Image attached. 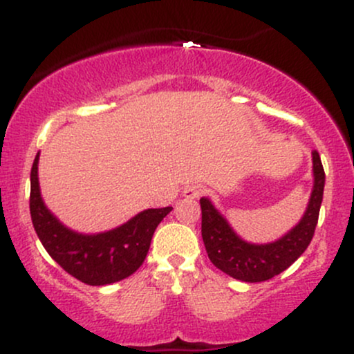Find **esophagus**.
Instances as JSON below:
<instances>
[{
	"instance_id": "1",
	"label": "esophagus",
	"mask_w": 354,
	"mask_h": 354,
	"mask_svg": "<svg viewBox=\"0 0 354 354\" xmlns=\"http://www.w3.org/2000/svg\"><path fill=\"white\" fill-rule=\"evenodd\" d=\"M203 193H205V188H203L201 185H196V183H194V185H188L183 189V194H185L186 198H200Z\"/></svg>"
}]
</instances>
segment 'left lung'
<instances>
[{
    "label": "left lung",
    "mask_w": 354,
    "mask_h": 354,
    "mask_svg": "<svg viewBox=\"0 0 354 354\" xmlns=\"http://www.w3.org/2000/svg\"><path fill=\"white\" fill-rule=\"evenodd\" d=\"M313 191L303 218L283 238L268 245H253L234 233L230 223L208 198H201V236L214 266L246 283L271 279L290 268L306 251L318 225L324 189V169L318 151H313Z\"/></svg>",
    "instance_id": "1"
}]
</instances>
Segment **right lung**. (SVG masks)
<instances>
[{
    "label": "right lung",
    "instance_id": "1",
    "mask_svg": "<svg viewBox=\"0 0 354 354\" xmlns=\"http://www.w3.org/2000/svg\"><path fill=\"white\" fill-rule=\"evenodd\" d=\"M38 160L31 168L30 213L44 250L66 273L89 286H104L131 276L143 265L156 226L173 208L145 209L115 230L83 234L68 230L44 206L39 193Z\"/></svg>",
    "mask_w": 354,
    "mask_h": 354
}]
</instances>
